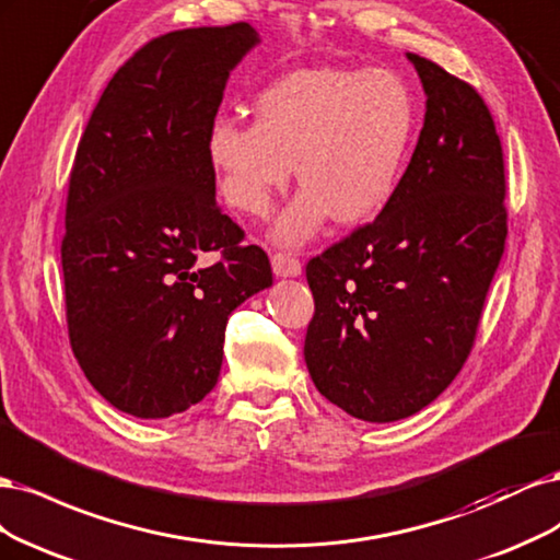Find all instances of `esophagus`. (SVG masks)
Here are the masks:
<instances>
[{"instance_id":"34e87169","label":"esophagus","mask_w":560,"mask_h":560,"mask_svg":"<svg viewBox=\"0 0 560 560\" xmlns=\"http://www.w3.org/2000/svg\"><path fill=\"white\" fill-rule=\"evenodd\" d=\"M272 269H275L277 277H300L302 275L300 260L291 254H275L272 256Z\"/></svg>"}]
</instances>
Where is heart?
I'll return each instance as SVG.
<instances>
[{"label": "heart", "mask_w": 560, "mask_h": 560, "mask_svg": "<svg viewBox=\"0 0 560 560\" xmlns=\"http://www.w3.org/2000/svg\"><path fill=\"white\" fill-rule=\"evenodd\" d=\"M256 122L219 118L207 155L225 202L267 219L293 162L302 190L272 228L279 246H302L332 219L363 223L400 182L417 130V100L390 69H298L265 85Z\"/></svg>", "instance_id": "1"}]
</instances>
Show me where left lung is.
<instances>
[{
	"mask_svg": "<svg viewBox=\"0 0 560 560\" xmlns=\"http://www.w3.org/2000/svg\"><path fill=\"white\" fill-rule=\"evenodd\" d=\"M407 58L428 100L400 184L372 223L306 262V368L320 395L370 423L407 419L454 382L508 240L489 106L440 65Z\"/></svg>",
	"mask_w": 560,
	"mask_h": 560,
	"instance_id": "left-lung-1",
	"label": "left lung"
}]
</instances>
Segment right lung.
Returning a JSON list of instances; mask_svg holds the SVG:
<instances>
[{
	"label": "right lung",
	"mask_w": 560,
	"mask_h": 560,
	"mask_svg": "<svg viewBox=\"0 0 560 560\" xmlns=\"http://www.w3.org/2000/svg\"><path fill=\"white\" fill-rule=\"evenodd\" d=\"M248 23L162 34L95 106L69 176L62 275L69 345L106 402L167 419L200 402L223 363L228 316L272 267L215 205L207 155ZM219 253L205 268L201 256Z\"/></svg>",
	"instance_id": "1"
}]
</instances>
